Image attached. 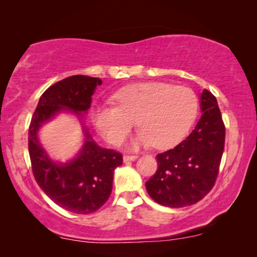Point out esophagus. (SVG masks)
I'll return each mask as SVG.
<instances>
[{"label": "esophagus", "mask_w": 257, "mask_h": 257, "mask_svg": "<svg viewBox=\"0 0 257 257\" xmlns=\"http://www.w3.org/2000/svg\"><path fill=\"white\" fill-rule=\"evenodd\" d=\"M138 159V156H128V154H126L124 156V161L125 163H128V161H135Z\"/></svg>", "instance_id": "1"}]
</instances>
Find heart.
Masks as SVG:
<instances>
[{
  "instance_id": "heart-1",
  "label": "heart",
  "mask_w": 257,
  "mask_h": 257,
  "mask_svg": "<svg viewBox=\"0 0 257 257\" xmlns=\"http://www.w3.org/2000/svg\"><path fill=\"white\" fill-rule=\"evenodd\" d=\"M115 105H96L91 111L94 127L111 144L121 143L136 119L140 130L133 147L149 145L163 150L187 135L198 115V98L186 86L151 82L118 90Z\"/></svg>"
}]
</instances>
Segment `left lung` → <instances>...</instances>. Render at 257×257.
Listing matches in <instances>:
<instances>
[{"mask_svg": "<svg viewBox=\"0 0 257 257\" xmlns=\"http://www.w3.org/2000/svg\"><path fill=\"white\" fill-rule=\"evenodd\" d=\"M200 101L202 115L191 135L174 149L157 154L158 170L146 181V189L159 205L171 208L194 205L216 181L226 127L215 96L203 90Z\"/></svg>", "mask_w": 257, "mask_h": 257, "instance_id": "left-lung-1", "label": "left lung"}]
</instances>
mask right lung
Masks as SVG:
<instances>
[{"instance_id": "add662e5", "label": "right lung", "mask_w": 257, "mask_h": 257, "mask_svg": "<svg viewBox=\"0 0 257 257\" xmlns=\"http://www.w3.org/2000/svg\"><path fill=\"white\" fill-rule=\"evenodd\" d=\"M98 85H101L99 78L83 75L55 83L41 96L29 126L28 146L35 180L52 201L76 214H91L107 201L113 172L122 165L121 153L98 146L84 128L86 139L78 156L66 164H57L41 146L37 132L45 121L64 110L83 118Z\"/></svg>"}]
</instances>
